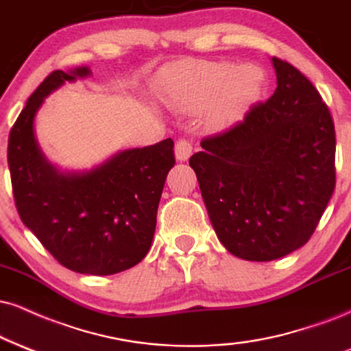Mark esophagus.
I'll return each instance as SVG.
<instances>
[{"mask_svg":"<svg viewBox=\"0 0 351 351\" xmlns=\"http://www.w3.org/2000/svg\"><path fill=\"white\" fill-rule=\"evenodd\" d=\"M192 143L189 140H179L176 143V158L179 161H187V159L192 156Z\"/></svg>","mask_w":351,"mask_h":351,"instance_id":"obj_1","label":"esophagus"}]
</instances>
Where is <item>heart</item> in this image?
Listing matches in <instances>:
<instances>
[{
    "instance_id": "obj_1",
    "label": "heart",
    "mask_w": 351,
    "mask_h": 351,
    "mask_svg": "<svg viewBox=\"0 0 351 351\" xmlns=\"http://www.w3.org/2000/svg\"><path fill=\"white\" fill-rule=\"evenodd\" d=\"M262 73L254 66L231 62L185 60L166 70L162 101L180 114H200L213 130L234 125L257 97Z\"/></svg>"
}]
</instances>
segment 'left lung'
Returning a JSON list of instances; mask_svg holds the SVG:
<instances>
[{"label":"left lung","mask_w":351,"mask_h":351,"mask_svg":"<svg viewBox=\"0 0 351 351\" xmlns=\"http://www.w3.org/2000/svg\"><path fill=\"white\" fill-rule=\"evenodd\" d=\"M276 89L190 158L216 236L244 261L302 247L335 189V127L319 90L274 56Z\"/></svg>","instance_id":"left-lung-1"}]
</instances>
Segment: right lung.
Returning <instances> with one entry per match:
<instances>
[{
    "mask_svg": "<svg viewBox=\"0 0 351 351\" xmlns=\"http://www.w3.org/2000/svg\"><path fill=\"white\" fill-rule=\"evenodd\" d=\"M90 73L51 71L27 99L8 140V166L17 213L63 267L86 275H114L148 254L167 172L171 138L120 151L89 172L58 171L38 148L34 119L51 90Z\"/></svg>",
    "mask_w": 351,
    "mask_h": 351,
    "instance_id": "1",
    "label": "right lung"
}]
</instances>
